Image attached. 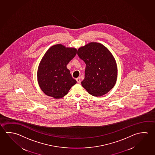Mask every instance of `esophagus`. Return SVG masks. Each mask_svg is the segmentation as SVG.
I'll return each instance as SVG.
<instances>
[{
    "mask_svg": "<svg viewBox=\"0 0 155 155\" xmlns=\"http://www.w3.org/2000/svg\"><path fill=\"white\" fill-rule=\"evenodd\" d=\"M76 81L78 83H81V82L80 78H76Z\"/></svg>",
    "mask_w": 155,
    "mask_h": 155,
    "instance_id": "34e87169",
    "label": "esophagus"
}]
</instances>
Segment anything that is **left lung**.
<instances>
[{
  "mask_svg": "<svg viewBox=\"0 0 155 155\" xmlns=\"http://www.w3.org/2000/svg\"><path fill=\"white\" fill-rule=\"evenodd\" d=\"M77 54L86 64L83 87L94 96H102L116 84L117 68L108 49L98 43H90L78 48Z\"/></svg>",
  "mask_w": 155,
  "mask_h": 155,
  "instance_id": "left-lung-1",
  "label": "left lung"
}]
</instances>
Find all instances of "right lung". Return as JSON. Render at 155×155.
<instances>
[{
	"mask_svg": "<svg viewBox=\"0 0 155 155\" xmlns=\"http://www.w3.org/2000/svg\"><path fill=\"white\" fill-rule=\"evenodd\" d=\"M77 53L76 48L57 44L48 49L38 67L39 85L47 96L61 98L76 84L66 65Z\"/></svg>",
	"mask_w": 155,
	"mask_h": 155,
	"instance_id": "obj_1",
	"label": "right lung"
}]
</instances>
